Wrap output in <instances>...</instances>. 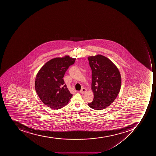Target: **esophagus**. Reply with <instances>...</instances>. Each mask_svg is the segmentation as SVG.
<instances>
[{
    "label": "esophagus",
    "mask_w": 156,
    "mask_h": 156,
    "mask_svg": "<svg viewBox=\"0 0 156 156\" xmlns=\"http://www.w3.org/2000/svg\"><path fill=\"white\" fill-rule=\"evenodd\" d=\"M87 91V90H86V88H83L80 91V93L81 94H84L85 93V92Z\"/></svg>",
    "instance_id": "1"
}]
</instances>
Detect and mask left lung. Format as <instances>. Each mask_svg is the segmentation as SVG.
Wrapping results in <instances>:
<instances>
[{"label": "left lung", "instance_id": "1", "mask_svg": "<svg viewBox=\"0 0 156 156\" xmlns=\"http://www.w3.org/2000/svg\"><path fill=\"white\" fill-rule=\"evenodd\" d=\"M92 70L93 101L88 103L93 109L107 108L115 100L120 91L122 79L117 66L106 57L98 55L88 58Z\"/></svg>", "mask_w": 156, "mask_h": 156}]
</instances>
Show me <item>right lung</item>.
<instances>
[{"mask_svg": "<svg viewBox=\"0 0 156 156\" xmlns=\"http://www.w3.org/2000/svg\"><path fill=\"white\" fill-rule=\"evenodd\" d=\"M76 58L65 55L47 62L36 76L35 89L44 105L51 109L58 110L67 105L73 94L64 84L65 72L74 64Z\"/></svg>", "mask_w": 156, "mask_h": 156, "instance_id": "add662e5", "label": "right lung"}]
</instances>
